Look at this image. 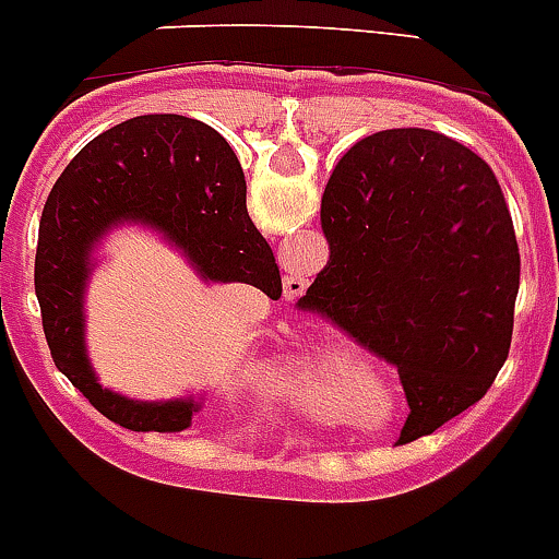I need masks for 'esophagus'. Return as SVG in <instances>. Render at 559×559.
Wrapping results in <instances>:
<instances>
[{
	"label": "esophagus",
	"mask_w": 559,
	"mask_h": 559,
	"mask_svg": "<svg viewBox=\"0 0 559 559\" xmlns=\"http://www.w3.org/2000/svg\"><path fill=\"white\" fill-rule=\"evenodd\" d=\"M306 281H309L306 275L292 273V270H289V275H284V295H286V298H298V295H304Z\"/></svg>",
	"instance_id": "34e87169"
}]
</instances>
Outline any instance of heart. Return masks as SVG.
I'll list each match as a JSON object with an SVG mask.
<instances>
[{"label": "heart", "mask_w": 559, "mask_h": 559, "mask_svg": "<svg viewBox=\"0 0 559 559\" xmlns=\"http://www.w3.org/2000/svg\"><path fill=\"white\" fill-rule=\"evenodd\" d=\"M356 354L359 350L345 336L323 329L306 331L278 373L286 399L311 409L325 406L331 399V381L342 367L356 359Z\"/></svg>", "instance_id": "heart-1"}]
</instances>
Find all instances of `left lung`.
<instances>
[{"instance_id":"left-lung-1","label":"left lung","mask_w":559,"mask_h":559,"mask_svg":"<svg viewBox=\"0 0 559 559\" xmlns=\"http://www.w3.org/2000/svg\"><path fill=\"white\" fill-rule=\"evenodd\" d=\"M329 264L300 309L399 367V445L485 399L512 340L521 255L501 186L449 135L404 128L342 155L323 192Z\"/></svg>"}]
</instances>
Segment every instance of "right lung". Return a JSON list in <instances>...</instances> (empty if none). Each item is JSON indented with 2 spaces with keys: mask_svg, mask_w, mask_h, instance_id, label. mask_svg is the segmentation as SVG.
<instances>
[{
  "mask_svg": "<svg viewBox=\"0 0 559 559\" xmlns=\"http://www.w3.org/2000/svg\"><path fill=\"white\" fill-rule=\"evenodd\" d=\"M245 173L209 124L150 114L105 130L55 180L38 230L35 295L55 367L88 404L130 431H183L203 399L135 401L99 384L85 348V289L105 236L142 225L205 284H248L281 298L273 248L245 205Z\"/></svg>",
  "mask_w": 559,
  "mask_h": 559,
  "instance_id": "obj_1",
  "label": "right lung"
}]
</instances>
